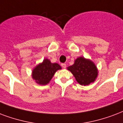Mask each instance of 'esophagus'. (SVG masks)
<instances>
[{"instance_id":"esophagus-1","label":"esophagus","mask_w":123,"mask_h":123,"mask_svg":"<svg viewBox=\"0 0 123 123\" xmlns=\"http://www.w3.org/2000/svg\"><path fill=\"white\" fill-rule=\"evenodd\" d=\"M61 66H62V67L63 68H66V64L64 63L61 64Z\"/></svg>"}]
</instances>
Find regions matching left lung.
<instances>
[{
	"mask_svg": "<svg viewBox=\"0 0 123 123\" xmlns=\"http://www.w3.org/2000/svg\"><path fill=\"white\" fill-rule=\"evenodd\" d=\"M79 84L82 86H88L95 82L98 76V69L95 64L89 59L79 57L74 61L73 65L67 68Z\"/></svg>",
	"mask_w": 123,
	"mask_h": 123,
	"instance_id": "8db88e82",
	"label": "left lung"
}]
</instances>
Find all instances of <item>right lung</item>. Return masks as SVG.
Returning a JSON list of instances; mask_svg holds the SVG:
<instances>
[{
	"instance_id": "obj_1",
	"label": "right lung",
	"mask_w": 123,
	"mask_h": 123,
	"mask_svg": "<svg viewBox=\"0 0 123 123\" xmlns=\"http://www.w3.org/2000/svg\"><path fill=\"white\" fill-rule=\"evenodd\" d=\"M61 69L59 64L52 63L50 60L46 58L34 67L31 72V77L39 85H46L50 82L55 72Z\"/></svg>"
}]
</instances>
